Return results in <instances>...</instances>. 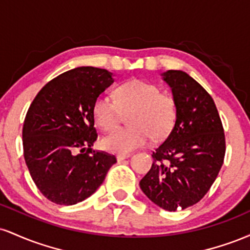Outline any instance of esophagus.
Segmentation results:
<instances>
[{
    "instance_id": "esophagus-1",
    "label": "esophagus",
    "mask_w": 250,
    "mask_h": 250,
    "mask_svg": "<svg viewBox=\"0 0 250 250\" xmlns=\"http://www.w3.org/2000/svg\"><path fill=\"white\" fill-rule=\"evenodd\" d=\"M131 156V154H119V155H116V159H117V161H122V160H125V159H128V157H130Z\"/></svg>"
}]
</instances>
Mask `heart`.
<instances>
[{"label": "heart", "mask_w": 250, "mask_h": 250, "mask_svg": "<svg viewBox=\"0 0 250 250\" xmlns=\"http://www.w3.org/2000/svg\"><path fill=\"white\" fill-rule=\"evenodd\" d=\"M123 114H130V127L103 137L102 145L107 150L128 153L146 146L151 137L155 141L166 139L175 125L176 103L156 84L130 80L116 89V100L100 95L93 105L94 119L103 130L119 127Z\"/></svg>", "instance_id": "heart-1"}]
</instances>
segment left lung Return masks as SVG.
<instances>
[{"label": "left lung", "instance_id": "obj_1", "mask_svg": "<svg viewBox=\"0 0 250 250\" xmlns=\"http://www.w3.org/2000/svg\"><path fill=\"white\" fill-rule=\"evenodd\" d=\"M176 103L170 134L153 153L140 188L168 211L194 206L207 194L223 165L226 139L214 100L182 70L161 74Z\"/></svg>", "mask_w": 250, "mask_h": 250}]
</instances>
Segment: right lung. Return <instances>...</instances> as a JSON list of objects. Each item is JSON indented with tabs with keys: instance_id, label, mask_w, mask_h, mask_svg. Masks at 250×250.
<instances>
[{
	"instance_id": "right-lung-1",
	"label": "right lung",
	"mask_w": 250,
	"mask_h": 250,
	"mask_svg": "<svg viewBox=\"0 0 250 250\" xmlns=\"http://www.w3.org/2000/svg\"><path fill=\"white\" fill-rule=\"evenodd\" d=\"M113 73L79 67L51 80L25 115L23 155L31 179L51 202L71 206L93 195L116 159L91 146L93 105L113 84Z\"/></svg>"
}]
</instances>
